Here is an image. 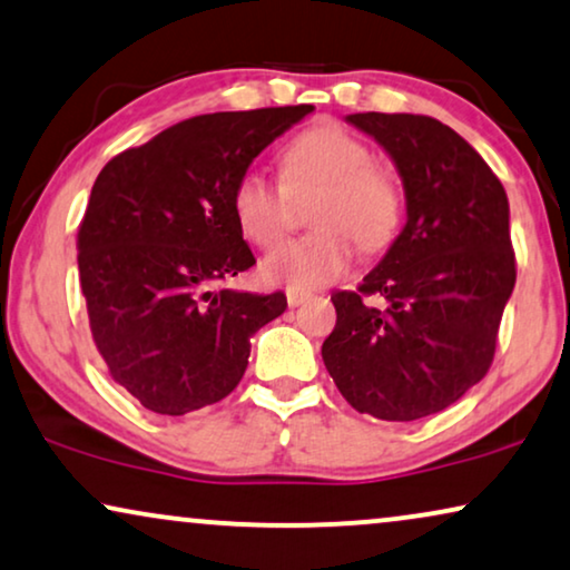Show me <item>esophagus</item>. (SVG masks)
<instances>
[{
  "label": "esophagus",
  "mask_w": 570,
  "mask_h": 570,
  "mask_svg": "<svg viewBox=\"0 0 570 570\" xmlns=\"http://www.w3.org/2000/svg\"><path fill=\"white\" fill-rule=\"evenodd\" d=\"M307 299H309L307 292H294V289L286 292V302H289V307H299L302 302H307Z\"/></svg>",
  "instance_id": "obj_1"
}]
</instances>
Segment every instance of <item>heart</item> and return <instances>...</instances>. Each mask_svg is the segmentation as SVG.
<instances>
[{
	"label": "heart",
	"mask_w": 570,
	"mask_h": 570,
	"mask_svg": "<svg viewBox=\"0 0 570 570\" xmlns=\"http://www.w3.org/2000/svg\"><path fill=\"white\" fill-rule=\"evenodd\" d=\"M370 148L338 125L302 130L281 150L284 187L263 171L239 177L232 208L242 234L257 247H273L292 226V200L305 187H323L313 210L315 234L292 239L263 261V278L294 292L321 289L354 265L356 242L364 253L385 249L404 218L396 174L370 161Z\"/></svg>",
	"instance_id": "1"
}]
</instances>
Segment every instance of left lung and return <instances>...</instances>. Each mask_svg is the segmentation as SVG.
<instances>
[{"mask_svg":"<svg viewBox=\"0 0 570 570\" xmlns=\"http://www.w3.org/2000/svg\"><path fill=\"white\" fill-rule=\"evenodd\" d=\"M396 166L406 224L360 292H336L323 362L348 404L385 422L443 412L488 373L515 284L508 197L484 158L422 114H348ZM377 293L381 308L367 296Z\"/></svg>","mask_w":570,"mask_h":570,"instance_id":"8db88e82","label":"left lung"}]
</instances>
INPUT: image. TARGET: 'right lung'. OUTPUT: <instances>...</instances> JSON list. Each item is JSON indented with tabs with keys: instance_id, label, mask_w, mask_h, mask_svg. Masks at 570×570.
<instances>
[{
	"instance_id": "right-lung-1",
	"label": "right lung",
	"mask_w": 570,
	"mask_h": 570,
	"mask_svg": "<svg viewBox=\"0 0 570 570\" xmlns=\"http://www.w3.org/2000/svg\"><path fill=\"white\" fill-rule=\"evenodd\" d=\"M315 106L216 111L114 156L78 232L80 286L98 354L156 414L216 404L247 370L249 336L286 297L218 289L255 265L234 187L278 135Z\"/></svg>"
}]
</instances>
